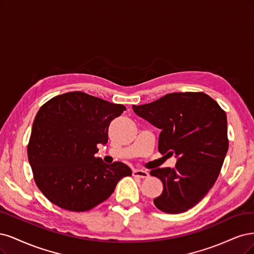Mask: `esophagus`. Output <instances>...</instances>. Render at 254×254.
I'll return each mask as SVG.
<instances>
[{"mask_svg": "<svg viewBox=\"0 0 254 254\" xmlns=\"http://www.w3.org/2000/svg\"><path fill=\"white\" fill-rule=\"evenodd\" d=\"M133 175L139 178H146L149 177V173L144 170H134L133 171Z\"/></svg>", "mask_w": 254, "mask_h": 254, "instance_id": "1", "label": "esophagus"}]
</instances>
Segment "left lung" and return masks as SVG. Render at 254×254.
<instances>
[{"mask_svg": "<svg viewBox=\"0 0 254 254\" xmlns=\"http://www.w3.org/2000/svg\"><path fill=\"white\" fill-rule=\"evenodd\" d=\"M135 114L161 129L158 151L177 158L175 168L150 172L163 185L154 204L177 214L197 204L215 184L228 151L227 116L204 93H172L148 104L133 105Z\"/></svg>", "mask_w": 254, "mask_h": 254, "instance_id": "8db88e82", "label": "left lung"}]
</instances>
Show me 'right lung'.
<instances>
[{"instance_id":"add662e5","label":"right lung","mask_w":254,"mask_h":254,"mask_svg":"<svg viewBox=\"0 0 254 254\" xmlns=\"http://www.w3.org/2000/svg\"><path fill=\"white\" fill-rule=\"evenodd\" d=\"M126 106L82 92L62 94L37 113L27 146L35 182L45 197L65 210L83 212L108 199L132 171L95 157L108 142L111 121Z\"/></svg>"}]
</instances>
